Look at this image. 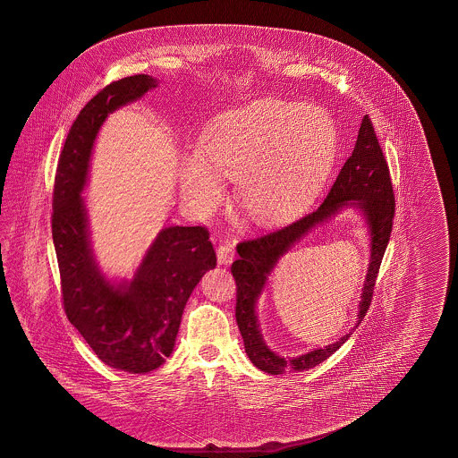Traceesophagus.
I'll return each mask as SVG.
<instances>
[{
    "instance_id": "1",
    "label": "esophagus",
    "mask_w": 458,
    "mask_h": 458,
    "mask_svg": "<svg viewBox=\"0 0 458 458\" xmlns=\"http://www.w3.org/2000/svg\"><path fill=\"white\" fill-rule=\"evenodd\" d=\"M217 263L219 265H229L233 260V243L223 242L217 247Z\"/></svg>"
}]
</instances>
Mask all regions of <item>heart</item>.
<instances>
[{"instance_id": "heart-1", "label": "heart", "mask_w": 458, "mask_h": 458, "mask_svg": "<svg viewBox=\"0 0 458 458\" xmlns=\"http://www.w3.org/2000/svg\"><path fill=\"white\" fill-rule=\"evenodd\" d=\"M339 147L335 123L322 107L260 99L227 113L208 134L203 158H186L180 190L188 206L219 201L218 175L237 180V199L257 225L300 211L331 174Z\"/></svg>"}]
</instances>
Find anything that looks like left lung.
Returning a JSON list of instances; mask_svg holds the SVG:
<instances>
[{
	"label": "left lung",
	"mask_w": 458,
	"mask_h": 458,
	"mask_svg": "<svg viewBox=\"0 0 458 458\" xmlns=\"http://www.w3.org/2000/svg\"><path fill=\"white\" fill-rule=\"evenodd\" d=\"M344 208L361 211L371 239V262L362 289L356 326L349 335L329 346L313 350L298 358H282L273 352L262 339L256 312L258 300L264 291L267 276L282 255L312 228L330 220ZM393 216L394 196L388 164L381 152L370 117L365 116L361 119L353 152L342 166L341 174L335 178L329 195L326 196L321 205L290 225L237 245L239 260H235L231 268L237 283L235 319L242 334L245 352L259 370L268 375L311 370L349 341L370 308L373 286L391 235Z\"/></svg>",
	"instance_id": "1"
}]
</instances>
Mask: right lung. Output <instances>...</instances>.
Returning a JSON list of instances; mask_svg holds the SVG:
<instances>
[{"label":"right lung","instance_id":"obj_1","mask_svg":"<svg viewBox=\"0 0 458 458\" xmlns=\"http://www.w3.org/2000/svg\"><path fill=\"white\" fill-rule=\"evenodd\" d=\"M158 87L150 75L117 80L78 114L60 156L54 188L52 237L69 321L107 367L129 373L157 370L175 349L190 294L216 267L201 225H170L157 233L132 278H109L91 243L83 191L98 132L107 116Z\"/></svg>","mask_w":458,"mask_h":458}]
</instances>
